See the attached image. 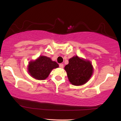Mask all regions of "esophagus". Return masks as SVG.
I'll return each mask as SVG.
<instances>
[{
    "label": "esophagus",
    "mask_w": 121,
    "mask_h": 121,
    "mask_svg": "<svg viewBox=\"0 0 121 121\" xmlns=\"http://www.w3.org/2000/svg\"><path fill=\"white\" fill-rule=\"evenodd\" d=\"M59 66H60V68H64V64H60Z\"/></svg>",
    "instance_id": "esophagus-1"
}]
</instances>
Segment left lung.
Instances as JSON below:
<instances>
[{"instance_id":"obj_1","label":"left lung","mask_w":121,"mask_h":121,"mask_svg":"<svg viewBox=\"0 0 121 121\" xmlns=\"http://www.w3.org/2000/svg\"><path fill=\"white\" fill-rule=\"evenodd\" d=\"M69 81L72 85H82L88 81L93 72L91 61L77 56L69 60V64L64 68Z\"/></svg>"}]
</instances>
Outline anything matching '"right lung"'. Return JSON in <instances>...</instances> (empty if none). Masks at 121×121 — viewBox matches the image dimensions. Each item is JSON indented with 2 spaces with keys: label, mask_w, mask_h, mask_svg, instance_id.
Returning a JSON list of instances; mask_svg holds the SVG:
<instances>
[{
  "label": "right lung",
  "mask_w": 121,
  "mask_h": 121,
  "mask_svg": "<svg viewBox=\"0 0 121 121\" xmlns=\"http://www.w3.org/2000/svg\"><path fill=\"white\" fill-rule=\"evenodd\" d=\"M56 62L48 57L40 56L35 61H31L28 66V73L32 77L39 80L46 79L53 69L59 67Z\"/></svg>",
  "instance_id": "right-lung-1"
}]
</instances>
